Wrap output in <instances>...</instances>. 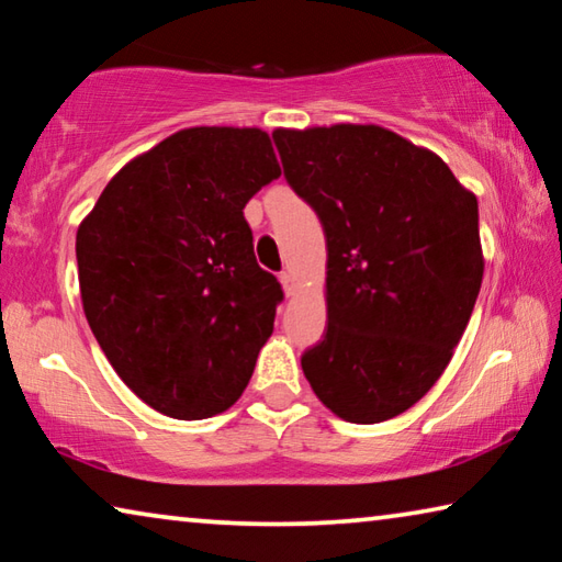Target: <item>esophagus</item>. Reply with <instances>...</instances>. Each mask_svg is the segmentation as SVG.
Listing matches in <instances>:
<instances>
[{
    "instance_id": "esophagus-1",
    "label": "esophagus",
    "mask_w": 562,
    "mask_h": 562,
    "mask_svg": "<svg viewBox=\"0 0 562 562\" xmlns=\"http://www.w3.org/2000/svg\"><path fill=\"white\" fill-rule=\"evenodd\" d=\"M280 282H282V290H284V294H294V290H297V284H294V278H292V272H290V270L280 272Z\"/></svg>"
}]
</instances>
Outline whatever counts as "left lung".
I'll return each instance as SVG.
<instances>
[{"label":"left lung","mask_w":562,"mask_h":562,"mask_svg":"<svg viewBox=\"0 0 562 562\" xmlns=\"http://www.w3.org/2000/svg\"><path fill=\"white\" fill-rule=\"evenodd\" d=\"M327 240V329L302 355L351 424L412 408L453 357L483 280L479 201L431 150L382 126L272 133Z\"/></svg>","instance_id":"8db88e82"}]
</instances>
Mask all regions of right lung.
<instances>
[{"mask_svg": "<svg viewBox=\"0 0 562 562\" xmlns=\"http://www.w3.org/2000/svg\"><path fill=\"white\" fill-rule=\"evenodd\" d=\"M274 178L265 131L183 128L123 166L79 225L89 327L160 414L215 416L250 382L282 288L255 260L243 207Z\"/></svg>", "mask_w": 562, "mask_h": 562, "instance_id": "right-lung-1", "label": "right lung"}]
</instances>
